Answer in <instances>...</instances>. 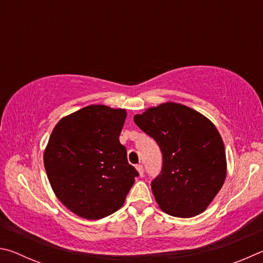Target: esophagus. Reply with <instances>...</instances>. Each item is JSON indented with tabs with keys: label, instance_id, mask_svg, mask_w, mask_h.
I'll return each instance as SVG.
<instances>
[{
	"label": "esophagus",
	"instance_id": "1",
	"mask_svg": "<svg viewBox=\"0 0 263 263\" xmlns=\"http://www.w3.org/2000/svg\"><path fill=\"white\" fill-rule=\"evenodd\" d=\"M136 168H137V171L139 172V175L140 176H144V166H142L141 163H139V164H137Z\"/></svg>",
	"mask_w": 263,
	"mask_h": 263
}]
</instances>
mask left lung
<instances>
[{
  "label": "left lung",
  "mask_w": 263,
  "mask_h": 263,
  "mask_svg": "<svg viewBox=\"0 0 263 263\" xmlns=\"http://www.w3.org/2000/svg\"><path fill=\"white\" fill-rule=\"evenodd\" d=\"M133 119L161 151V171L151 182L161 210L181 218L203 212L226 177L224 142L216 126L177 103L151 108Z\"/></svg>",
  "instance_id": "left-lung-1"
}]
</instances>
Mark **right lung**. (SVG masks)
<instances>
[{
    "instance_id": "1",
    "label": "right lung",
    "mask_w": 263,
    "mask_h": 263,
    "mask_svg": "<svg viewBox=\"0 0 263 263\" xmlns=\"http://www.w3.org/2000/svg\"><path fill=\"white\" fill-rule=\"evenodd\" d=\"M125 118L124 109L89 105L53 128L46 174L57 197L80 217L101 219L117 211L139 176L119 142Z\"/></svg>"
}]
</instances>
